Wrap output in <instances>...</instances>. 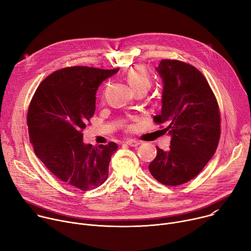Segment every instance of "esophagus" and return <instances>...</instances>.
I'll return each instance as SVG.
<instances>
[{
    "label": "esophagus",
    "instance_id": "esophagus-1",
    "mask_svg": "<svg viewBox=\"0 0 251 251\" xmlns=\"http://www.w3.org/2000/svg\"><path fill=\"white\" fill-rule=\"evenodd\" d=\"M126 144L131 146V147H137L138 145H140V142L136 141V140H133V139H129L126 141Z\"/></svg>",
    "mask_w": 251,
    "mask_h": 251
}]
</instances>
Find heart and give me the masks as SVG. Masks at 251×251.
Listing matches in <instances>:
<instances>
[{
	"mask_svg": "<svg viewBox=\"0 0 251 251\" xmlns=\"http://www.w3.org/2000/svg\"><path fill=\"white\" fill-rule=\"evenodd\" d=\"M126 78L130 86L136 91H147L151 86V76L147 69L142 65L131 67L126 75Z\"/></svg>",
	"mask_w": 251,
	"mask_h": 251,
	"instance_id": "1",
	"label": "heart"
}]
</instances>
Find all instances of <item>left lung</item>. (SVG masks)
<instances>
[{"mask_svg":"<svg viewBox=\"0 0 251 251\" xmlns=\"http://www.w3.org/2000/svg\"><path fill=\"white\" fill-rule=\"evenodd\" d=\"M162 111L156 123L167 122L171 135L168 151L157 147L149 165L151 175L166 186L189 182L204 168L219 145L221 114L208 82L195 66L173 59L161 60Z\"/></svg>","mask_w":251,"mask_h":251,"instance_id":"8db88e82","label":"left lung"}]
</instances>
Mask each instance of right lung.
I'll list each match as a JSON object with an SVG mask.
<instances>
[{
	"label": "right lung",
	"instance_id": "right-lung-1",
	"mask_svg": "<svg viewBox=\"0 0 251 251\" xmlns=\"http://www.w3.org/2000/svg\"><path fill=\"white\" fill-rule=\"evenodd\" d=\"M118 70L65 67L43 80L32 96L26 122L34 154L67 186L88 191L108 177L117 144H84L82 131L94 115L98 86Z\"/></svg>",
	"mask_w": 251,
	"mask_h": 251
}]
</instances>
